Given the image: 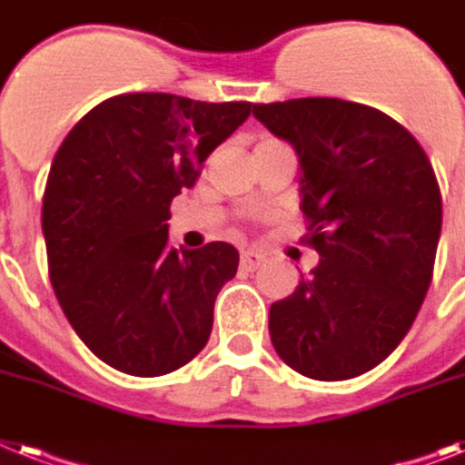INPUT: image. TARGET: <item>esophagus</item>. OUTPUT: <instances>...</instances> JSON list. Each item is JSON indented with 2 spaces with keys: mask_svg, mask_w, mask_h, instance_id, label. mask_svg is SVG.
Wrapping results in <instances>:
<instances>
[{
  "mask_svg": "<svg viewBox=\"0 0 465 465\" xmlns=\"http://www.w3.org/2000/svg\"><path fill=\"white\" fill-rule=\"evenodd\" d=\"M262 262H265V255H260V252H255V251L241 252V267H243V270H248V272L258 270Z\"/></svg>",
  "mask_w": 465,
  "mask_h": 465,
  "instance_id": "34e87169",
  "label": "esophagus"
}]
</instances>
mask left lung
Listing matches in <instances>:
<instances>
[{"instance_id": "1", "label": "left lung", "mask_w": 465, "mask_h": 465, "mask_svg": "<svg viewBox=\"0 0 465 465\" xmlns=\"http://www.w3.org/2000/svg\"><path fill=\"white\" fill-rule=\"evenodd\" d=\"M301 162L305 243L320 265L270 308L289 368L351 380L380 365L420 311L435 270L441 193L420 143L391 116L337 97L255 104Z\"/></svg>"}]
</instances>
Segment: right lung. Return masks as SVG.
Segmentation results:
<instances>
[{
  "mask_svg": "<svg viewBox=\"0 0 465 465\" xmlns=\"http://www.w3.org/2000/svg\"><path fill=\"white\" fill-rule=\"evenodd\" d=\"M251 114V102L126 93L59 145L43 198L49 282L83 343L112 368L160 377L198 356L239 251L169 245L172 200Z\"/></svg>",
  "mask_w": 465,
  "mask_h": 465,
  "instance_id": "1",
  "label": "right lung"
}]
</instances>
